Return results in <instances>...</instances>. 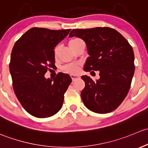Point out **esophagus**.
Masks as SVG:
<instances>
[{
	"label": "esophagus",
	"mask_w": 148,
	"mask_h": 148,
	"mask_svg": "<svg viewBox=\"0 0 148 148\" xmlns=\"http://www.w3.org/2000/svg\"><path fill=\"white\" fill-rule=\"evenodd\" d=\"M71 78H72V80H76V79H77V78H80V76L79 75H71Z\"/></svg>",
	"instance_id": "esophagus-1"
}]
</instances>
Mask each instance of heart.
Masks as SVG:
<instances>
[{
	"instance_id": "1",
	"label": "heart",
	"mask_w": 148,
	"mask_h": 148,
	"mask_svg": "<svg viewBox=\"0 0 148 148\" xmlns=\"http://www.w3.org/2000/svg\"><path fill=\"white\" fill-rule=\"evenodd\" d=\"M81 40L80 38H72L71 40H70L69 42H68V45L69 46L72 48L73 50L75 49L76 45L79 43L80 42H81ZM59 53V47L56 46V48H54V51H53V53H54V56L56 58L58 57ZM80 66L79 64L77 63H70L68 64V65H65L64 66V70H65L66 72L69 73L71 74H77V73L80 71Z\"/></svg>"
}]
</instances>
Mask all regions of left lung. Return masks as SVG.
Instances as JSON below:
<instances>
[{"instance_id":"1","label":"left lung","mask_w":148,"mask_h":148,"mask_svg":"<svg viewBox=\"0 0 148 148\" xmlns=\"http://www.w3.org/2000/svg\"><path fill=\"white\" fill-rule=\"evenodd\" d=\"M73 36L83 39L87 45L90 56L84 71L100 72L96 80L81 77L85 83L81 92L83 103L96 113L115 110L127 96L135 72L132 46L119 32L108 27L73 29L69 34Z\"/></svg>"}]
</instances>
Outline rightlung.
I'll return each instance as SVG.
<instances>
[{
	"label": "right lung",
	"mask_w": 148,
	"mask_h": 148,
	"mask_svg": "<svg viewBox=\"0 0 148 148\" xmlns=\"http://www.w3.org/2000/svg\"><path fill=\"white\" fill-rule=\"evenodd\" d=\"M71 30L32 28L16 41L12 50L9 68L13 90L23 108L36 118L53 116L63 106L71 77L59 73L51 80L44 75L55 66L54 48Z\"/></svg>",
	"instance_id": "1"
}]
</instances>
